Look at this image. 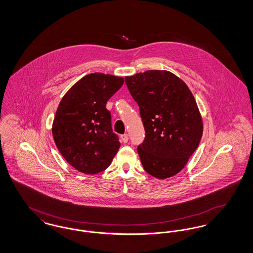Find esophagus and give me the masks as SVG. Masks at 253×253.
Masks as SVG:
<instances>
[{
    "label": "esophagus",
    "mask_w": 253,
    "mask_h": 253,
    "mask_svg": "<svg viewBox=\"0 0 253 253\" xmlns=\"http://www.w3.org/2000/svg\"><path fill=\"white\" fill-rule=\"evenodd\" d=\"M121 140H122V142L123 143H127L128 142V140H129V136H128V134H122L121 136Z\"/></svg>",
    "instance_id": "esophagus-1"
}]
</instances>
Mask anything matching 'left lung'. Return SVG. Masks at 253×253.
<instances>
[{"instance_id":"1","label":"left lung","mask_w":253,"mask_h":253,"mask_svg":"<svg viewBox=\"0 0 253 253\" xmlns=\"http://www.w3.org/2000/svg\"><path fill=\"white\" fill-rule=\"evenodd\" d=\"M125 83L144 125V141L137 147L143 168L159 179L175 175L203 134V121L191 90L166 70L137 73L125 77Z\"/></svg>"}]
</instances>
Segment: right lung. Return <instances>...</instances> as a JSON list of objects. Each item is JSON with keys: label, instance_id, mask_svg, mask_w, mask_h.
Listing matches in <instances>:
<instances>
[{"label": "right lung", "instance_id": "right-lung-1", "mask_svg": "<svg viewBox=\"0 0 253 253\" xmlns=\"http://www.w3.org/2000/svg\"><path fill=\"white\" fill-rule=\"evenodd\" d=\"M123 83L121 77L89 74L60 100L52 125L53 138L61 156L81 172L96 174L108 168L121 147L106 103Z\"/></svg>", "mask_w": 253, "mask_h": 253}]
</instances>
